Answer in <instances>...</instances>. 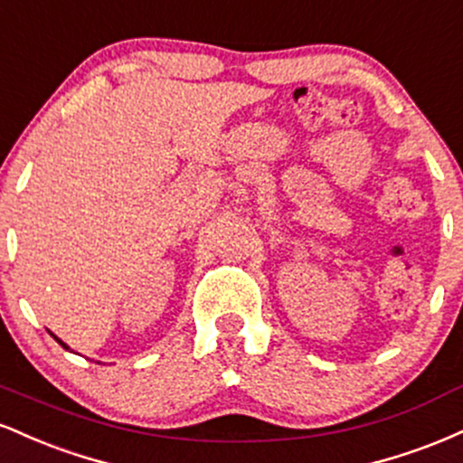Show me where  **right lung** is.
Returning <instances> with one entry per match:
<instances>
[{"instance_id":"1","label":"right lung","mask_w":463,"mask_h":463,"mask_svg":"<svg viewBox=\"0 0 463 463\" xmlns=\"http://www.w3.org/2000/svg\"><path fill=\"white\" fill-rule=\"evenodd\" d=\"M52 337H54V339H56V342H58V344H61V346H62V348H67V350H69V346H67V344H65V342H62V339H58L54 333H52Z\"/></svg>"}]
</instances>
